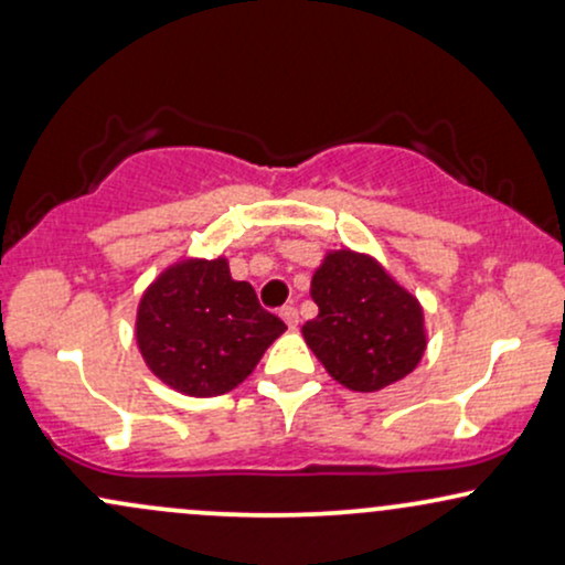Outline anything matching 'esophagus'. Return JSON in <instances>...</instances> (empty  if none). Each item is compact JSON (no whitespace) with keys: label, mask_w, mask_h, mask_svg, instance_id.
I'll return each instance as SVG.
<instances>
[{"label":"esophagus","mask_w":565,"mask_h":565,"mask_svg":"<svg viewBox=\"0 0 565 565\" xmlns=\"http://www.w3.org/2000/svg\"><path fill=\"white\" fill-rule=\"evenodd\" d=\"M278 316H281L284 323H287L289 329H295L297 323H300V313H297V308H295V305H284V308L278 310Z\"/></svg>","instance_id":"34e87169"}]
</instances>
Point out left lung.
I'll list each match as a JSON object with an SVG mask.
<instances>
[{
    "label": "left lung",
    "instance_id": "obj_1",
    "mask_svg": "<svg viewBox=\"0 0 565 565\" xmlns=\"http://www.w3.org/2000/svg\"><path fill=\"white\" fill-rule=\"evenodd\" d=\"M310 297L319 316L302 327L305 342L350 391H382L423 359V308L372 257L350 249L327 255Z\"/></svg>",
    "mask_w": 565,
    "mask_h": 565
}]
</instances>
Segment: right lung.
Listing matches in <instances>:
<instances>
[{
  "mask_svg": "<svg viewBox=\"0 0 565 565\" xmlns=\"http://www.w3.org/2000/svg\"><path fill=\"white\" fill-rule=\"evenodd\" d=\"M287 329L257 302L228 263L183 260L142 295L138 345L148 369L185 395H223L249 377L270 342Z\"/></svg>",
  "mask_w": 565,
  "mask_h": 565,
  "instance_id": "obj_1",
  "label": "right lung"
}]
</instances>
